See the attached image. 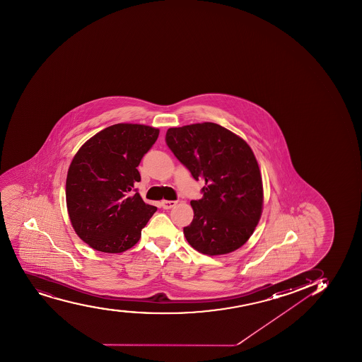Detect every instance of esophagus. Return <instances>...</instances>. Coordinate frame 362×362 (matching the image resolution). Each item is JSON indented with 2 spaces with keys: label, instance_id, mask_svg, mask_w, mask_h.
<instances>
[{
  "label": "esophagus",
  "instance_id": "1",
  "mask_svg": "<svg viewBox=\"0 0 362 362\" xmlns=\"http://www.w3.org/2000/svg\"><path fill=\"white\" fill-rule=\"evenodd\" d=\"M177 204V202L175 201H163L161 202V206H163V209H165V210H168V209H171L175 206V205Z\"/></svg>",
  "mask_w": 362,
  "mask_h": 362
}]
</instances>
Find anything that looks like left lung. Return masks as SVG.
<instances>
[{"mask_svg": "<svg viewBox=\"0 0 362 362\" xmlns=\"http://www.w3.org/2000/svg\"><path fill=\"white\" fill-rule=\"evenodd\" d=\"M165 140L192 177L205 182L203 197L191 201L187 242L209 256L237 250L254 233L263 208L261 172L250 146L214 122L172 127Z\"/></svg>", "mask_w": 362, "mask_h": 362, "instance_id": "8db88e82", "label": "left lung"}]
</instances>
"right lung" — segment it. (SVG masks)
I'll return each mask as SVG.
<instances>
[{"instance_id": "obj_1", "label": "right lung", "mask_w": 362, "mask_h": 362, "mask_svg": "<svg viewBox=\"0 0 362 362\" xmlns=\"http://www.w3.org/2000/svg\"><path fill=\"white\" fill-rule=\"evenodd\" d=\"M159 129L115 124L87 140L73 158L66 203L76 235L95 250L118 254L132 247L157 211L134 189L136 168Z\"/></svg>"}]
</instances>
